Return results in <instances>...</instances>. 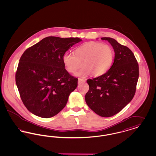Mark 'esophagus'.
Here are the masks:
<instances>
[{
  "label": "esophagus",
  "mask_w": 156,
  "mask_h": 156,
  "mask_svg": "<svg viewBox=\"0 0 156 156\" xmlns=\"http://www.w3.org/2000/svg\"><path fill=\"white\" fill-rule=\"evenodd\" d=\"M85 80H83V79H82V78H78V83H81V82H85Z\"/></svg>",
  "instance_id": "1"
}]
</instances>
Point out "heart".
<instances>
[{
    "label": "heart",
    "mask_w": 156,
    "mask_h": 156,
    "mask_svg": "<svg viewBox=\"0 0 156 156\" xmlns=\"http://www.w3.org/2000/svg\"><path fill=\"white\" fill-rule=\"evenodd\" d=\"M114 56V51L109 45L91 41L78 47L74 54L65 53L62 61L70 73H76L83 66L84 68L78 73V76L85 77L92 74L95 76H100L111 68Z\"/></svg>",
    "instance_id": "1"
}]
</instances>
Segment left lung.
Returning <instances> with one entry per match:
<instances>
[{
    "mask_svg": "<svg viewBox=\"0 0 156 156\" xmlns=\"http://www.w3.org/2000/svg\"><path fill=\"white\" fill-rule=\"evenodd\" d=\"M112 45L114 62L105 74L87 82L89 86L85 101L102 117H111L121 111L133 99L139 78V64L133 52L111 37H102Z\"/></svg>",
    "mask_w": 156,
    "mask_h": 156,
    "instance_id": "obj_1",
    "label": "left lung"
}]
</instances>
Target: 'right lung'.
<instances>
[{"label":"right lung","mask_w":156,"mask_h":156,"mask_svg":"<svg viewBox=\"0 0 156 156\" xmlns=\"http://www.w3.org/2000/svg\"><path fill=\"white\" fill-rule=\"evenodd\" d=\"M82 41L78 37L49 36L28 48L21 56L16 83L23 103L37 116L49 118L66 105L78 79L65 68L62 57Z\"/></svg>","instance_id":"right-lung-1"}]
</instances>
